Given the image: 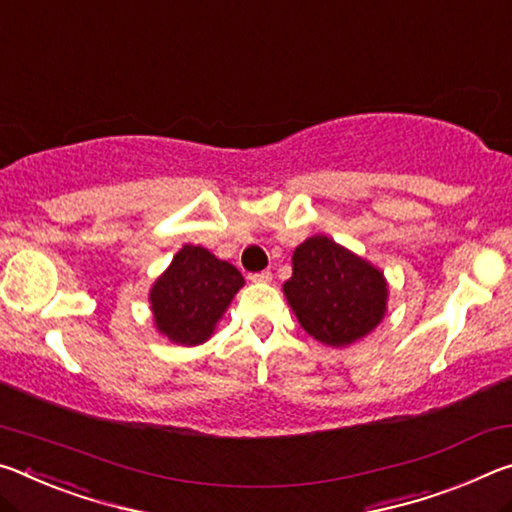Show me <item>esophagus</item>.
Segmentation results:
<instances>
[{"label": "esophagus", "mask_w": 512, "mask_h": 512, "mask_svg": "<svg viewBox=\"0 0 512 512\" xmlns=\"http://www.w3.org/2000/svg\"><path fill=\"white\" fill-rule=\"evenodd\" d=\"M248 278L253 282H271L273 275H271V271H259V273H250Z\"/></svg>", "instance_id": "obj_1"}]
</instances>
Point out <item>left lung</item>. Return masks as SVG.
Wrapping results in <instances>:
<instances>
[{
    "instance_id": "1",
    "label": "left lung",
    "mask_w": 512,
    "mask_h": 512,
    "mask_svg": "<svg viewBox=\"0 0 512 512\" xmlns=\"http://www.w3.org/2000/svg\"><path fill=\"white\" fill-rule=\"evenodd\" d=\"M285 296L300 326L316 342L348 346L383 321L387 280L376 266L326 234L305 239L291 257Z\"/></svg>"
}]
</instances>
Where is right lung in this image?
<instances>
[{
	"label": "right lung",
	"mask_w": 512,
	"mask_h": 512,
	"mask_svg": "<svg viewBox=\"0 0 512 512\" xmlns=\"http://www.w3.org/2000/svg\"><path fill=\"white\" fill-rule=\"evenodd\" d=\"M241 287L237 266L186 243L150 289L154 326L175 344L207 342Z\"/></svg>",
	"instance_id": "add662e5"
}]
</instances>
